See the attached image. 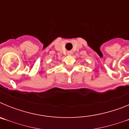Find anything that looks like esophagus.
<instances>
[{
	"mask_svg": "<svg viewBox=\"0 0 129 129\" xmlns=\"http://www.w3.org/2000/svg\"><path fill=\"white\" fill-rule=\"evenodd\" d=\"M68 53V55H70L71 54V52H68V53Z\"/></svg>",
	"mask_w": 129,
	"mask_h": 129,
	"instance_id": "34e87169",
	"label": "esophagus"
}]
</instances>
